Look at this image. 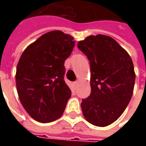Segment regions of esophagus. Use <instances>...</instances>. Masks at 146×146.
<instances>
[{"label":"esophagus","mask_w":146,"mask_h":146,"mask_svg":"<svg viewBox=\"0 0 146 146\" xmlns=\"http://www.w3.org/2000/svg\"><path fill=\"white\" fill-rule=\"evenodd\" d=\"M73 84H74V86H77V85H78V84H79V81H78V80H76V81L74 82Z\"/></svg>","instance_id":"34e87169"}]
</instances>
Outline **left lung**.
I'll return each instance as SVG.
<instances>
[{"label":"left lung","instance_id":"8db88e82","mask_svg":"<svg viewBox=\"0 0 146 146\" xmlns=\"http://www.w3.org/2000/svg\"><path fill=\"white\" fill-rule=\"evenodd\" d=\"M91 70V93L82 99L84 118L98 127L117 120L132 98L136 75L132 58L111 37L90 36L79 41Z\"/></svg>","mask_w":146,"mask_h":146}]
</instances>
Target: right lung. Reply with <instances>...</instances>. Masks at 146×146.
I'll list each match as a JSON object with an SVG mask.
<instances>
[{"instance_id":"obj_1","label":"right lung","mask_w":146,"mask_h":146,"mask_svg":"<svg viewBox=\"0 0 146 146\" xmlns=\"http://www.w3.org/2000/svg\"><path fill=\"white\" fill-rule=\"evenodd\" d=\"M73 40L62 31H49L21 55L15 76L17 91L26 111L38 122L60 118L71 96L64 81V62L75 46Z\"/></svg>"}]
</instances>
